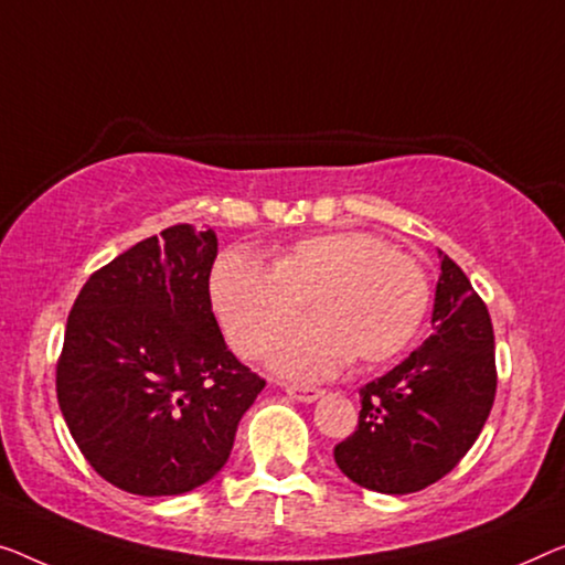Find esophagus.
<instances>
[{
	"label": "esophagus",
	"mask_w": 565,
	"mask_h": 565,
	"mask_svg": "<svg viewBox=\"0 0 565 565\" xmlns=\"http://www.w3.org/2000/svg\"><path fill=\"white\" fill-rule=\"evenodd\" d=\"M286 393L301 403H311V401H317L324 391L317 388V385H286Z\"/></svg>",
	"instance_id": "esophagus-1"
}]
</instances>
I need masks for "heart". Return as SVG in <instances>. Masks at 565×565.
<instances>
[{"mask_svg":"<svg viewBox=\"0 0 565 565\" xmlns=\"http://www.w3.org/2000/svg\"><path fill=\"white\" fill-rule=\"evenodd\" d=\"M210 301L241 355L260 358L305 301L315 315L274 348L271 363L289 375H327L342 363L381 365L408 348L431 301L416 258L363 231L305 235L284 246L274 266L225 250L210 276Z\"/></svg>","mask_w":565,"mask_h":565,"instance_id":"1","label":"heart"}]
</instances>
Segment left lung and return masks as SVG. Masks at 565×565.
Listing matches in <instances>:
<instances>
[{
  "mask_svg": "<svg viewBox=\"0 0 565 565\" xmlns=\"http://www.w3.org/2000/svg\"><path fill=\"white\" fill-rule=\"evenodd\" d=\"M418 350L360 388L358 426L334 446L344 477L383 494L426 490L465 459L498 393L492 319L467 274L441 254Z\"/></svg>",
  "mask_w": 565,
  "mask_h": 565,
  "instance_id": "1",
  "label": "left lung"
}]
</instances>
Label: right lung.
<instances>
[{
    "instance_id": "right-lung-1",
    "label": "right lung",
    "mask_w": 565,
    "mask_h": 565,
    "mask_svg": "<svg viewBox=\"0 0 565 565\" xmlns=\"http://www.w3.org/2000/svg\"><path fill=\"white\" fill-rule=\"evenodd\" d=\"M215 256L213 231L172 225L90 274L67 315L57 403L88 465L124 492L164 498L213 479L266 385L217 327Z\"/></svg>"
}]
</instances>
